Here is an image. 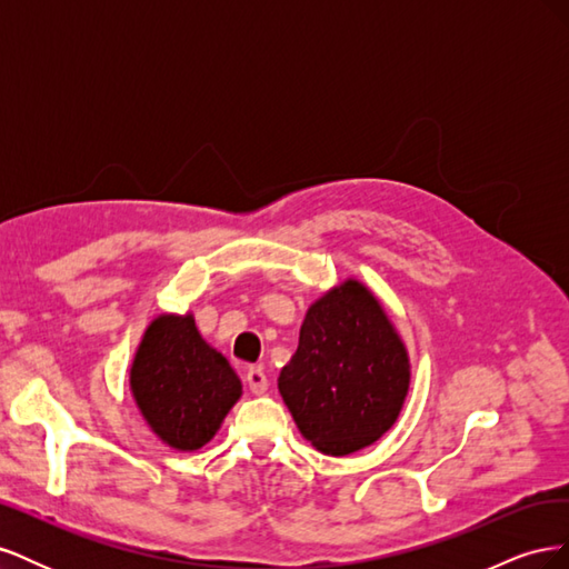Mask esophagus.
I'll use <instances>...</instances> for the list:
<instances>
[{
	"mask_svg": "<svg viewBox=\"0 0 569 569\" xmlns=\"http://www.w3.org/2000/svg\"><path fill=\"white\" fill-rule=\"evenodd\" d=\"M247 385L253 393H266L268 391V377L263 368H249L247 370Z\"/></svg>",
	"mask_w": 569,
	"mask_h": 569,
	"instance_id": "obj_1",
	"label": "esophagus"
}]
</instances>
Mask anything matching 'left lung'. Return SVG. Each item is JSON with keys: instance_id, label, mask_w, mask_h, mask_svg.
<instances>
[{"instance_id": "left-lung-1", "label": "left lung", "mask_w": 569, "mask_h": 569, "mask_svg": "<svg viewBox=\"0 0 569 569\" xmlns=\"http://www.w3.org/2000/svg\"><path fill=\"white\" fill-rule=\"evenodd\" d=\"M410 385L408 353L385 308L349 280L308 308L280 393L299 432L327 456H349L396 422Z\"/></svg>"}]
</instances>
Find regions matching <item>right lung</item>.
I'll return each mask as SVG.
<instances>
[{
  "mask_svg": "<svg viewBox=\"0 0 569 569\" xmlns=\"http://www.w3.org/2000/svg\"><path fill=\"white\" fill-rule=\"evenodd\" d=\"M130 387L149 427L178 451L209 443L242 396L239 377L201 339L192 316H159L147 327Z\"/></svg>",
  "mask_w": 569,
  "mask_h": 569,
  "instance_id": "1",
  "label": "right lung"
}]
</instances>
